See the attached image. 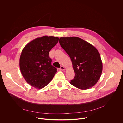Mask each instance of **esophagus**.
<instances>
[{
    "label": "esophagus",
    "mask_w": 123,
    "mask_h": 123,
    "mask_svg": "<svg viewBox=\"0 0 123 123\" xmlns=\"http://www.w3.org/2000/svg\"><path fill=\"white\" fill-rule=\"evenodd\" d=\"M59 69L61 70V71H65V67H64V66H61L60 67V68H59Z\"/></svg>",
    "instance_id": "esophagus-1"
}]
</instances>
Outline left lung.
<instances>
[{"label": "left lung", "instance_id": "left-lung-1", "mask_svg": "<svg viewBox=\"0 0 123 123\" xmlns=\"http://www.w3.org/2000/svg\"><path fill=\"white\" fill-rule=\"evenodd\" d=\"M59 43L71 58L75 73L70 84L81 90L94 86L100 79L103 69L98 50L77 37H60Z\"/></svg>", "mask_w": 123, "mask_h": 123}]
</instances>
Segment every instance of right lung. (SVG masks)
Returning <instances> with one entry per match:
<instances>
[{"instance_id": "add662e5", "label": "right lung", "mask_w": 123, "mask_h": 123, "mask_svg": "<svg viewBox=\"0 0 123 123\" xmlns=\"http://www.w3.org/2000/svg\"><path fill=\"white\" fill-rule=\"evenodd\" d=\"M58 40L57 37L43 36L32 40L22 49L19 60L20 71L26 81L35 88L45 87L57 72L49 54Z\"/></svg>"}]
</instances>
